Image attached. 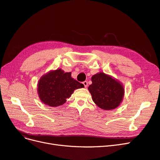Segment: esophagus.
Listing matches in <instances>:
<instances>
[{"mask_svg":"<svg viewBox=\"0 0 160 160\" xmlns=\"http://www.w3.org/2000/svg\"><path fill=\"white\" fill-rule=\"evenodd\" d=\"M83 85L85 86V88H87V87L88 86V81H83Z\"/></svg>","mask_w":160,"mask_h":160,"instance_id":"1","label":"esophagus"}]
</instances>
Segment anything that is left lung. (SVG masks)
I'll return each instance as SVG.
<instances>
[{
  "mask_svg": "<svg viewBox=\"0 0 160 160\" xmlns=\"http://www.w3.org/2000/svg\"><path fill=\"white\" fill-rule=\"evenodd\" d=\"M92 84L88 88L93 102L101 109L117 108L124 96L123 85L118 80L100 72L91 77Z\"/></svg>",
  "mask_w": 160,
  "mask_h": 160,
  "instance_id": "1",
  "label": "left lung"
}]
</instances>
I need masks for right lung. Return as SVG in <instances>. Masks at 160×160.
<instances>
[{"mask_svg": "<svg viewBox=\"0 0 160 160\" xmlns=\"http://www.w3.org/2000/svg\"><path fill=\"white\" fill-rule=\"evenodd\" d=\"M84 85L71 77V72L61 69L51 71L42 75L38 83V95L43 103L57 107L66 102L77 89Z\"/></svg>", "mask_w": 160, "mask_h": 160, "instance_id": "add662e5", "label": "right lung"}]
</instances>
